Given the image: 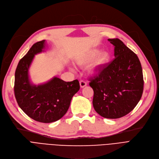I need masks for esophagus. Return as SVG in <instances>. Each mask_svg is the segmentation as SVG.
Segmentation results:
<instances>
[{
  "instance_id": "obj_1",
  "label": "esophagus",
  "mask_w": 159,
  "mask_h": 159,
  "mask_svg": "<svg viewBox=\"0 0 159 159\" xmlns=\"http://www.w3.org/2000/svg\"><path fill=\"white\" fill-rule=\"evenodd\" d=\"M86 86V82L84 80H80V88H84Z\"/></svg>"
}]
</instances>
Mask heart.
Instances as JSON below:
<instances>
[{
  "mask_svg": "<svg viewBox=\"0 0 159 159\" xmlns=\"http://www.w3.org/2000/svg\"><path fill=\"white\" fill-rule=\"evenodd\" d=\"M110 59V54L107 51L100 52L99 49H92L86 53L81 55L75 60V63L79 66H86L90 64L89 71L92 74L98 73L108 64Z\"/></svg>",
  "mask_w": 159,
  "mask_h": 159,
  "instance_id": "b5f03b06",
  "label": "heart"
}]
</instances>
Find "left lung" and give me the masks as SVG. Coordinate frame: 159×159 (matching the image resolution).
<instances>
[{
	"label": "left lung",
	"instance_id": "8db88e82",
	"mask_svg": "<svg viewBox=\"0 0 159 159\" xmlns=\"http://www.w3.org/2000/svg\"><path fill=\"white\" fill-rule=\"evenodd\" d=\"M115 58L89 79L93 89V106L103 118L127 115L140 100L143 89L142 68L137 55L118 38L108 39Z\"/></svg>",
	"mask_w": 159,
	"mask_h": 159
}]
</instances>
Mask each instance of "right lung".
Returning <instances> with one entry per match:
<instances>
[{
    "mask_svg": "<svg viewBox=\"0 0 159 159\" xmlns=\"http://www.w3.org/2000/svg\"><path fill=\"white\" fill-rule=\"evenodd\" d=\"M45 44V40L34 43L19 61L15 73L14 93L18 105L30 118L41 123H52L66 114L80 85L77 79L65 82L58 77L38 86L31 83L29 67L34 56L43 51Z\"/></svg>",
    "mask_w": 159,
    "mask_h": 159,
    "instance_id": "1",
    "label": "right lung"
}]
</instances>
